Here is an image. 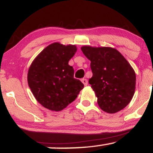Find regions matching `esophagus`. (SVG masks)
Returning a JSON list of instances; mask_svg holds the SVG:
<instances>
[{
	"label": "esophagus",
	"mask_w": 153,
	"mask_h": 153,
	"mask_svg": "<svg viewBox=\"0 0 153 153\" xmlns=\"http://www.w3.org/2000/svg\"><path fill=\"white\" fill-rule=\"evenodd\" d=\"M81 81H82V83L84 84V85H88V80H87V79L82 78V80H81Z\"/></svg>",
	"instance_id": "obj_1"
}]
</instances>
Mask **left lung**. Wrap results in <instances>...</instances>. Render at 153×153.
Masks as SVG:
<instances>
[{
  "label": "left lung",
  "mask_w": 153,
  "mask_h": 153,
  "mask_svg": "<svg viewBox=\"0 0 153 153\" xmlns=\"http://www.w3.org/2000/svg\"><path fill=\"white\" fill-rule=\"evenodd\" d=\"M91 60L92 78L89 84L100 108L109 114L122 110L130 102L135 91L136 75L127 60L111 47H81Z\"/></svg>",
  "instance_id": "left-lung-1"
}]
</instances>
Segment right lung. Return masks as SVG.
Instances as JSON below:
<instances>
[{
    "instance_id": "obj_1",
    "label": "right lung",
    "mask_w": 153,
    "mask_h": 153,
    "mask_svg": "<svg viewBox=\"0 0 153 153\" xmlns=\"http://www.w3.org/2000/svg\"><path fill=\"white\" fill-rule=\"evenodd\" d=\"M77 51L75 45L54 42L47 46L31 63L28 84L35 99L45 108L59 111L75 101L84 85L74 78L68 62Z\"/></svg>"
}]
</instances>
